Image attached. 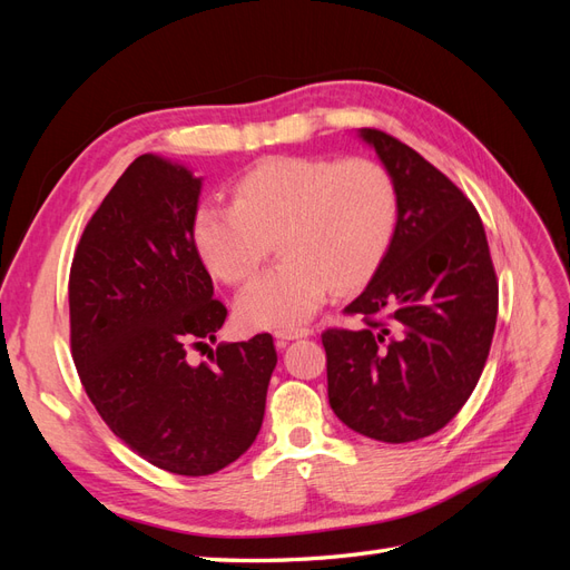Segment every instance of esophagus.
Listing matches in <instances>:
<instances>
[{"mask_svg":"<svg viewBox=\"0 0 570 570\" xmlns=\"http://www.w3.org/2000/svg\"><path fill=\"white\" fill-rule=\"evenodd\" d=\"M308 335H314L312 327H285V331H275V344H278V347H285L289 340H299Z\"/></svg>","mask_w":570,"mask_h":570,"instance_id":"esophagus-1","label":"esophagus"}]
</instances>
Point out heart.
I'll return each instance as SVG.
<instances>
[{"mask_svg": "<svg viewBox=\"0 0 570 570\" xmlns=\"http://www.w3.org/2000/svg\"><path fill=\"white\" fill-rule=\"evenodd\" d=\"M400 193L373 159L273 157L233 185V204L202 202L189 223L212 275L239 285L275 247L281 262L237 297L247 327H295L335 292L366 285L390 252Z\"/></svg>", "mask_w": 570, "mask_h": 570, "instance_id": "1", "label": "heart"}]
</instances>
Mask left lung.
<instances>
[{"mask_svg": "<svg viewBox=\"0 0 570 570\" xmlns=\"http://www.w3.org/2000/svg\"><path fill=\"white\" fill-rule=\"evenodd\" d=\"M400 193L390 252L327 327V400L354 433L413 442L450 423L475 390L497 325L499 285L471 199L396 137L361 128Z\"/></svg>", "mask_w": 570, "mask_h": 570, "instance_id": "left-lung-1", "label": "left lung"}]
</instances>
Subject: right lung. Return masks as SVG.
<instances>
[{
	"instance_id": "right-lung-1",
	"label": "right lung",
	"mask_w": 570,
	"mask_h": 570,
	"mask_svg": "<svg viewBox=\"0 0 570 570\" xmlns=\"http://www.w3.org/2000/svg\"><path fill=\"white\" fill-rule=\"evenodd\" d=\"M202 180L154 154L137 157L82 230L68 278L71 354L111 433L157 469L212 475L262 430L273 337L216 340L228 308L195 252Z\"/></svg>"
}]
</instances>
